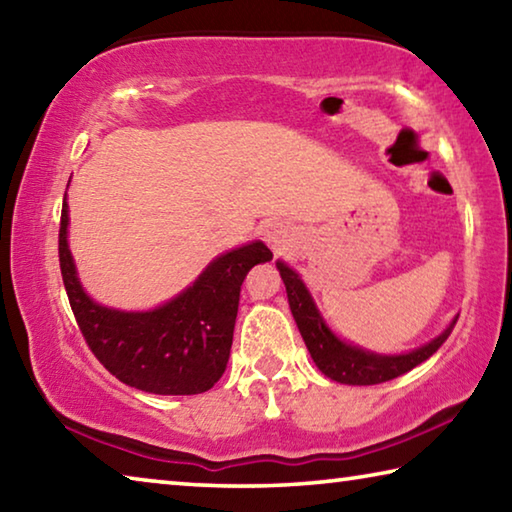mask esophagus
I'll list each match as a JSON object with an SVG mask.
<instances>
[{
	"label": "esophagus",
	"mask_w": 512,
	"mask_h": 512,
	"mask_svg": "<svg viewBox=\"0 0 512 512\" xmlns=\"http://www.w3.org/2000/svg\"><path fill=\"white\" fill-rule=\"evenodd\" d=\"M291 230L284 223H268L262 228V239L273 250L275 255H282L284 250L291 248Z\"/></svg>",
	"instance_id": "obj_1"
}]
</instances>
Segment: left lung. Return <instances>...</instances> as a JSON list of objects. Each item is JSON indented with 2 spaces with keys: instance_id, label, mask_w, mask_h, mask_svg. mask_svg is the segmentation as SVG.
Returning a JSON list of instances; mask_svg holds the SVG:
<instances>
[{
  "instance_id": "1",
  "label": "left lung",
  "mask_w": 512,
  "mask_h": 512,
  "mask_svg": "<svg viewBox=\"0 0 512 512\" xmlns=\"http://www.w3.org/2000/svg\"><path fill=\"white\" fill-rule=\"evenodd\" d=\"M277 268H280L284 287H287L291 314L296 318L311 359H314L323 375L334 381H341V384L372 386L404 375V372L420 366L422 361H427L431 354L447 341V336L452 334V329L456 325L454 320L438 339H433L431 343L422 345V348L409 354H400V357H381V354L363 352L359 348H352L348 343H343L341 339H336V336L329 332L323 318L318 314V309L314 307V300L309 298L305 284L300 282V277L293 273L287 264L277 262Z\"/></svg>"
}]
</instances>
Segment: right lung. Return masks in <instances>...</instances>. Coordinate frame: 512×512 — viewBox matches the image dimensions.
<instances>
[{"label": "right lung", "mask_w": 512, "mask_h": 512, "mask_svg": "<svg viewBox=\"0 0 512 512\" xmlns=\"http://www.w3.org/2000/svg\"><path fill=\"white\" fill-rule=\"evenodd\" d=\"M58 259L83 339L110 375L146 393L198 395L228 366L244 277L255 264L271 262L273 253L262 241L225 253L178 298L142 314L101 307L85 296L67 248V203Z\"/></svg>", "instance_id": "add662e5"}]
</instances>
